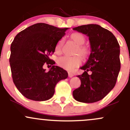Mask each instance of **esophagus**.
Instances as JSON below:
<instances>
[{
	"instance_id": "esophagus-1",
	"label": "esophagus",
	"mask_w": 130,
	"mask_h": 130,
	"mask_svg": "<svg viewBox=\"0 0 130 130\" xmlns=\"http://www.w3.org/2000/svg\"><path fill=\"white\" fill-rule=\"evenodd\" d=\"M68 73H69V77H72L74 75H73V73H71V72H69Z\"/></svg>"
}]
</instances>
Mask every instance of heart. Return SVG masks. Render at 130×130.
Listing matches in <instances>:
<instances>
[{
	"label": "heart",
	"instance_id": "obj_1",
	"mask_svg": "<svg viewBox=\"0 0 130 130\" xmlns=\"http://www.w3.org/2000/svg\"><path fill=\"white\" fill-rule=\"evenodd\" d=\"M70 38L75 43L78 45L76 54L80 55L83 57H87L89 54V50L86 46L83 45L86 42V38L80 32H73L70 35ZM63 39H61L58 41L55 46V52L60 53L61 52V47L63 44ZM57 64L60 67L65 69L68 70H73L75 68L78 67L82 63V58L80 56L77 55L75 57H68L63 56L59 57L57 60Z\"/></svg>",
	"mask_w": 130,
	"mask_h": 130
}]
</instances>
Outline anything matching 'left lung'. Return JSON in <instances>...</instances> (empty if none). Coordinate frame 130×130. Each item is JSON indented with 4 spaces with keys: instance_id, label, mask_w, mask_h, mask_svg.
I'll use <instances>...</instances> for the list:
<instances>
[{
    "instance_id": "1",
    "label": "left lung",
    "mask_w": 130,
    "mask_h": 130,
    "mask_svg": "<svg viewBox=\"0 0 130 130\" xmlns=\"http://www.w3.org/2000/svg\"><path fill=\"white\" fill-rule=\"evenodd\" d=\"M89 36L91 53L77 77L81 85L73 91L76 101L92 103L103 99L115 86L121 68L120 44L113 34L98 24L82 25L73 28ZM91 71V74H88Z\"/></svg>"
}]
</instances>
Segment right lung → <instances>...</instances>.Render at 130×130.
<instances>
[{
    "mask_svg": "<svg viewBox=\"0 0 130 130\" xmlns=\"http://www.w3.org/2000/svg\"><path fill=\"white\" fill-rule=\"evenodd\" d=\"M67 29L37 23L15 36L10 46L9 62L13 82L25 98L36 101L48 100L58 82L68 77L67 72L53 65L55 62L50 58ZM44 64L52 65L48 72L43 69Z\"/></svg>",
    "mask_w": 130,
    "mask_h": 130,
    "instance_id": "add662e5",
    "label": "right lung"
}]
</instances>
